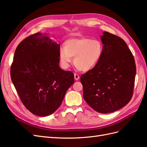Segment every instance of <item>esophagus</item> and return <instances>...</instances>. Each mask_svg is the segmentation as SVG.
Here are the masks:
<instances>
[{
	"label": "esophagus",
	"instance_id": "34e87169",
	"mask_svg": "<svg viewBox=\"0 0 147 147\" xmlns=\"http://www.w3.org/2000/svg\"><path fill=\"white\" fill-rule=\"evenodd\" d=\"M79 78H80V77H79V75L78 74H74V78H75V80H78Z\"/></svg>",
	"mask_w": 147,
	"mask_h": 147
}]
</instances>
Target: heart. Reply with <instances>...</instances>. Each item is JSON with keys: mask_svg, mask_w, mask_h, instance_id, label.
Listing matches in <instances>:
<instances>
[{"mask_svg": "<svg viewBox=\"0 0 147 147\" xmlns=\"http://www.w3.org/2000/svg\"><path fill=\"white\" fill-rule=\"evenodd\" d=\"M104 47L99 40L87 37L72 38L64 42L59 50V58L64 69L69 67L74 57V64L82 71H89L99 63L103 56Z\"/></svg>", "mask_w": 147, "mask_h": 147, "instance_id": "1", "label": "heart"}]
</instances>
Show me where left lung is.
Here are the masks:
<instances>
[{
    "instance_id": "8db88e82",
    "label": "left lung",
    "mask_w": 147,
    "mask_h": 147,
    "mask_svg": "<svg viewBox=\"0 0 147 147\" xmlns=\"http://www.w3.org/2000/svg\"><path fill=\"white\" fill-rule=\"evenodd\" d=\"M103 56L94 69L83 74V98L96 112L109 113L123 108L132 98L136 66L126 42L104 32Z\"/></svg>"
}]
</instances>
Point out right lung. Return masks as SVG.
Returning a JSON list of instances; mask_svg holds the SVG:
<instances>
[{
	"label": "right lung",
	"instance_id": "obj_1",
	"mask_svg": "<svg viewBox=\"0 0 147 147\" xmlns=\"http://www.w3.org/2000/svg\"><path fill=\"white\" fill-rule=\"evenodd\" d=\"M60 44L38 32L18 45L11 66L13 84L29 112L48 116L59 108L74 75L59 66Z\"/></svg>",
	"mask_w": 147,
	"mask_h": 147
}]
</instances>
